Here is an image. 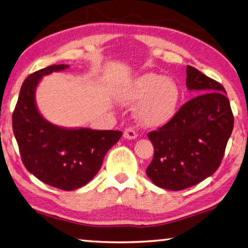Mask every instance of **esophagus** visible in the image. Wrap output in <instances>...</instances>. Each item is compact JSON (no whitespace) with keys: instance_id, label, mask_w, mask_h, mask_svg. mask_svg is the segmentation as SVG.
Listing matches in <instances>:
<instances>
[{"instance_id":"1","label":"esophagus","mask_w":248,"mask_h":248,"mask_svg":"<svg viewBox=\"0 0 248 248\" xmlns=\"http://www.w3.org/2000/svg\"><path fill=\"white\" fill-rule=\"evenodd\" d=\"M137 137H138V134H137V132L134 131L132 128L129 127V128H127L124 131V139L133 140V139H136Z\"/></svg>"}]
</instances>
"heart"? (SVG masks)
Listing matches in <instances>:
<instances>
[{
  "mask_svg": "<svg viewBox=\"0 0 248 248\" xmlns=\"http://www.w3.org/2000/svg\"><path fill=\"white\" fill-rule=\"evenodd\" d=\"M124 104L141 103L137 118L146 128L162 127L173 118L179 100L177 84L169 78L148 73L134 79L119 92Z\"/></svg>",
  "mask_w": 248,
  "mask_h": 248,
  "instance_id": "obj_1",
  "label": "heart"
}]
</instances>
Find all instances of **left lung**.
<instances>
[{"label":"left lung","mask_w":248,"mask_h":248,"mask_svg":"<svg viewBox=\"0 0 248 248\" xmlns=\"http://www.w3.org/2000/svg\"><path fill=\"white\" fill-rule=\"evenodd\" d=\"M186 85L198 94L169 123L148 134L154 156L146 175L157 187L183 190L219 169L234 117L224 87L187 65Z\"/></svg>","instance_id":"obj_1"}]
</instances>
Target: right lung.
Segmentation results:
<instances>
[{
    "mask_svg": "<svg viewBox=\"0 0 248 248\" xmlns=\"http://www.w3.org/2000/svg\"><path fill=\"white\" fill-rule=\"evenodd\" d=\"M68 68V64H54L29 75L20 87L12 123L29 173L52 187L74 190L94 178L105 155L119 141L123 132L59 127L41 116L36 105V89L40 79Z\"/></svg>",
    "mask_w": 248,
    "mask_h": 248,
    "instance_id": "right-lung-1",
    "label": "right lung"
}]
</instances>
